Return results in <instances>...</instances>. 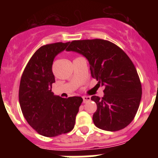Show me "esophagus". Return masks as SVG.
I'll return each instance as SVG.
<instances>
[{
    "label": "esophagus",
    "instance_id": "1",
    "mask_svg": "<svg viewBox=\"0 0 158 158\" xmlns=\"http://www.w3.org/2000/svg\"><path fill=\"white\" fill-rule=\"evenodd\" d=\"M82 98H83V102H84V103H86V102L90 101V100H91V97H90V96H83Z\"/></svg>",
    "mask_w": 158,
    "mask_h": 158
}]
</instances>
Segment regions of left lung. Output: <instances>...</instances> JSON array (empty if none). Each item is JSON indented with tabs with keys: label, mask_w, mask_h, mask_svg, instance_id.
I'll list each match as a JSON object with an SVG mask.
<instances>
[{
	"label": "left lung",
	"mask_w": 158,
	"mask_h": 158,
	"mask_svg": "<svg viewBox=\"0 0 158 158\" xmlns=\"http://www.w3.org/2000/svg\"><path fill=\"white\" fill-rule=\"evenodd\" d=\"M66 51L83 54L90 64L91 76L104 86V96H93L97 109L93 123L100 129L117 131L135 118L142 98V85L135 65L120 47L100 39L74 40Z\"/></svg>",
	"instance_id": "obj_1"
}]
</instances>
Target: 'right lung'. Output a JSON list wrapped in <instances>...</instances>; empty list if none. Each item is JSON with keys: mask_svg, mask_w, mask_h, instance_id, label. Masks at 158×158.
Listing matches in <instances>:
<instances>
[{"mask_svg": "<svg viewBox=\"0 0 158 158\" xmlns=\"http://www.w3.org/2000/svg\"><path fill=\"white\" fill-rule=\"evenodd\" d=\"M69 43L59 42L40 47L20 79L19 101L22 113L29 125L43 136L56 137L72 131L83 101L80 96L61 98L51 91L55 82L53 61Z\"/></svg>", "mask_w": 158, "mask_h": 158, "instance_id": "add662e5", "label": "right lung"}]
</instances>
